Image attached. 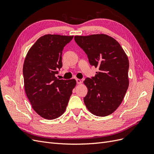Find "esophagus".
<instances>
[{
    "label": "esophagus",
    "mask_w": 154,
    "mask_h": 154,
    "mask_svg": "<svg viewBox=\"0 0 154 154\" xmlns=\"http://www.w3.org/2000/svg\"><path fill=\"white\" fill-rule=\"evenodd\" d=\"M76 83L77 84H80V83H82V80H80V79H76Z\"/></svg>",
    "instance_id": "esophagus-1"
}]
</instances>
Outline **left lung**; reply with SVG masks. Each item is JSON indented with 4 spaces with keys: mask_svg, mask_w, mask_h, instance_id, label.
<instances>
[{
    "mask_svg": "<svg viewBox=\"0 0 154 154\" xmlns=\"http://www.w3.org/2000/svg\"><path fill=\"white\" fill-rule=\"evenodd\" d=\"M74 40L85 51L91 66L98 72L83 82L88 92L83 98L87 109L104 117L118 108L128 89L129 62L122 46L104 34L75 36Z\"/></svg>",
    "mask_w": 154,
    "mask_h": 154,
    "instance_id": "obj_1",
    "label": "left lung"
}]
</instances>
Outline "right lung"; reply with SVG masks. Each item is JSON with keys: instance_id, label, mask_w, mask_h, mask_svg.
Here are the masks:
<instances>
[{"instance_id": "obj_1", "label": "right lung", "mask_w": 154, "mask_h": 154, "mask_svg": "<svg viewBox=\"0 0 154 154\" xmlns=\"http://www.w3.org/2000/svg\"><path fill=\"white\" fill-rule=\"evenodd\" d=\"M73 36L45 35L41 36L27 53L23 66L24 88L36 112L47 119H54L66 109L76 82L56 77L62 67L63 48Z\"/></svg>"}]
</instances>
